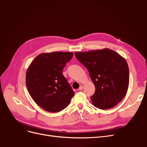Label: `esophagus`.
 <instances>
[{"label": "esophagus", "instance_id": "1", "mask_svg": "<svg viewBox=\"0 0 147 147\" xmlns=\"http://www.w3.org/2000/svg\"><path fill=\"white\" fill-rule=\"evenodd\" d=\"M83 86L82 85H81L79 87V88L78 89V90H79V91H81V90H83Z\"/></svg>", "mask_w": 147, "mask_h": 147}]
</instances>
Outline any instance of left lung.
I'll return each instance as SVG.
<instances>
[{
	"instance_id": "obj_1",
	"label": "left lung",
	"mask_w": 147,
	"mask_h": 147,
	"mask_svg": "<svg viewBox=\"0 0 147 147\" xmlns=\"http://www.w3.org/2000/svg\"><path fill=\"white\" fill-rule=\"evenodd\" d=\"M86 67L96 91L91 97L92 104L100 109L116 106L126 96L129 82L126 59L110 49L75 53Z\"/></svg>"
}]
</instances>
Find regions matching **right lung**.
Instances as JSON below:
<instances>
[{
	"label": "right lung",
	"instance_id": "1",
	"mask_svg": "<svg viewBox=\"0 0 147 147\" xmlns=\"http://www.w3.org/2000/svg\"><path fill=\"white\" fill-rule=\"evenodd\" d=\"M71 52H52L38 55L26 72V84L34 102L50 112H58L69 104L75 92L63 75Z\"/></svg>",
	"mask_w": 147,
	"mask_h": 147
}]
</instances>
